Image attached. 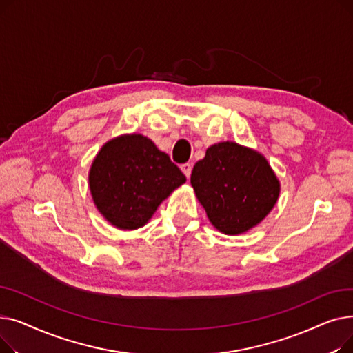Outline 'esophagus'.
I'll use <instances>...</instances> for the list:
<instances>
[{
	"label": "esophagus",
	"instance_id": "34e87169",
	"mask_svg": "<svg viewBox=\"0 0 353 353\" xmlns=\"http://www.w3.org/2000/svg\"><path fill=\"white\" fill-rule=\"evenodd\" d=\"M180 169H181V172L184 173V176H186L188 179L190 177V174H192V164H190V163H184V164H181V165H180Z\"/></svg>",
	"mask_w": 353,
	"mask_h": 353
}]
</instances>
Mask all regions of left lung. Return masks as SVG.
<instances>
[{
  "label": "left lung",
  "instance_id": "obj_1",
  "mask_svg": "<svg viewBox=\"0 0 353 353\" xmlns=\"http://www.w3.org/2000/svg\"><path fill=\"white\" fill-rule=\"evenodd\" d=\"M190 183L212 225L225 234L245 233L269 214L281 184L268 160L233 141L210 145Z\"/></svg>",
  "mask_w": 353,
  "mask_h": 353
}]
</instances>
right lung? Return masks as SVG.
Listing matches in <instances>:
<instances>
[{
	"mask_svg": "<svg viewBox=\"0 0 353 353\" xmlns=\"http://www.w3.org/2000/svg\"><path fill=\"white\" fill-rule=\"evenodd\" d=\"M186 181L179 167L141 134L107 141L91 164L88 184L99 212L111 225L134 230Z\"/></svg>",
	"mask_w": 353,
	"mask_h": 353,
	"instance_id": "obj_1",
	"label": "right lung"
}]
</instances>
